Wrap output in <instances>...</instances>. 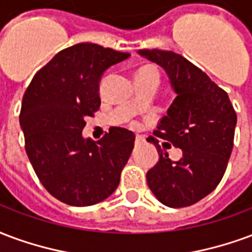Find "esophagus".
<instances>
[{
  "label": "esophagus",
  "mask_w": 252,
  "mask_h": 252,
  "mask_svg": "<svg viewBox=\"0 0 252 252\" xmlns=\"http://www.w3.org/2000/svg\"><path fill=\"white\" fill-rule=\"evenodd\" d=\"M144 141V137H141V135H137V137H135V144H142Z\"/></svg>",
  "instance_id": "obj_1"
}]
</instances>
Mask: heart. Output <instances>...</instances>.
<instances>
[{
	"mask_svg": "<svg viewBox=\"0 0 252 252\" xmlns=\"http://www.w3.org/2000/svg\"><path fill=\"white\" fill-rule=\"evenodd\" d=\"M153 69H156V68L154 67L139 68L138 71H137V73H135V82H141V80L146 78V76H148V73L150 72V71H153Z\"/></svg>",
	"mask_w": 252,
	"mask_h": 252,
	"instance_id": "b5f03b06",
	"label": "heart"
}]
</instances>
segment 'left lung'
<instances>
[{
	"label": "left lung",
	"instance_id": "1",
	"mask_svg": "<svg viewBox=\"0 0 252 252\" xmlns=\"http://www.w3.org/2000/svg\"><path fill=\"white\" fill-rule=\"evenodd\" d=\"M138 53L164 68L176 94L154 134L183 150V157L172 161L158 141L149 137L159 158L146 173L148 185L166 207H189L223 179L234 148L236 113L223 88L181 55L161 49Z\"/></svg>",
	"mask_w": 252,
	"mask_h": 252
}]
</instances>
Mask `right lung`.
<instances>
[{
  "instance_id": "1",
  "label": "right lung",
  "mask_w": 252,
  "mask_h": 252,
  "mask_svg": "<svg viewBox=\"0 0 252 252\" xmlns=\"http://www.w3.org/2000/svg\"><path fill=\"white\" fill-rule=\"evenodd\" d=\"M128 56L98 44H76L44 65L24 94L20 125L28 158L44 188L68 205L98 204L118 188L134 133L111 127L95 142L82 130L100 107L104 71Z\"/></svg>"
}]
</instances>
